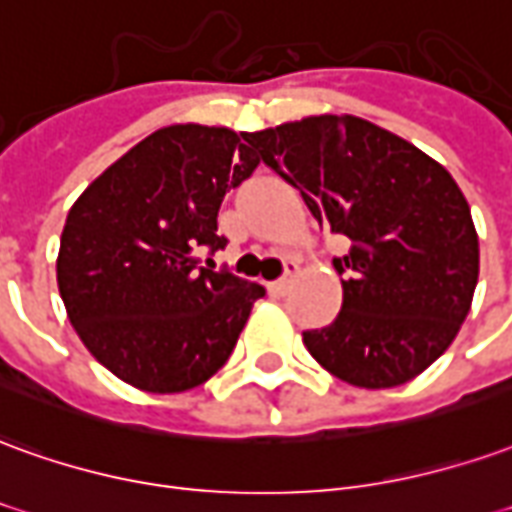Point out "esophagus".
<instances>
[{"label": "esophagus", "instance_id": "obj_1", "mask_svg": "<svg viewBox=\"0 0 512 512\" xmlns=\"http://www.w3.org/2000/svg\"><path fill=\"white\" fill-rule=\"evenodd\" d=\"M293 277H296V263H288V271H285V277L277 282H268V291L271 293H288V288L293 285Z\"/></svg>", "mask_w": 512, "mask_h": 512}]
</instances>
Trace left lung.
<instances>
[{
	"label": "left lung",
	"mask_w": 512,
	"mask_h": 512,
	"mask_svg": "<svg viewBox=\"0 0 512 512\" xmlns=\"http://www.w3.org/2000/svg\"><path fill=\"white\" fill-rule=\"evenodd\" d=\"M249 152L288 180L318 227L352 246L332 266L343 305L302 335L332 377L396 388L452 346L480 277V241L452 174L405 138L357 116H307L244 132Z\"/></svg>",
	"instance_id": "8db88e82"
}]
</instances>
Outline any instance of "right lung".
<instances>
[{
    "label": "right lung",
    "instance_id": "right-lung-1",
    "mask_svg": "<svg viewBox=\"0 0 512 512\" xmlns=\"http://www.w3.org/2000/svg\"><path fill=\"white\" fill-rule=\"evenodd\" d=\"M257 163L230 127L171 124L71 205L57 288L85 349L132 388L191 391L232 355L266 291L196 252L227 244L216 235L221 199Z\"/></svg>",
    "mask_w": 512,
    "mask_h": 512
}]
</instances>
